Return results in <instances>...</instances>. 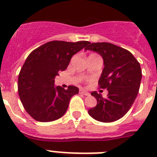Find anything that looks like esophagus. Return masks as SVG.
Instances as JSON below:
<instances>
[{
  "label": "esophagus",
  "instance_id": "obj_1",
  "mask_svg": "<svg viewBox=\"0 0 157 157\" xmlns=\"http://www.w3.org/2000/svg\"><path fill=\"white\" fill-rule=\"evenodd\" d=\"M79 93L81 94H83V95H85V96H90V93H89L88 91L85 90H82V89L79 90Z\"/></svg>",
  "mask_w": 157,
  "mask_h": 157
}]
</instances>
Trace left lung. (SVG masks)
Masks as SVG:
<instances>
[{
    "label": "left lung",
    "mask_w": 157,
    "mask_h": 157,
    "mask_svg": "<svg viewBox=\"0 0 157 157\" xmlns=\"http://www.w3.org/2000/svg\"><path fill=\"white\" fill-rule=\"evenodd\" d=\"M85 50L98 52L104 59V69L98 84L109 91L107 98L96 91L98 101L88 111L94 120L111 123L120 120L130 110L138 94L141 80L140 63L128 50L109 42L89 43Z\"/></svg>",
    "instance_id": "8db88e82"
}]
</instances>
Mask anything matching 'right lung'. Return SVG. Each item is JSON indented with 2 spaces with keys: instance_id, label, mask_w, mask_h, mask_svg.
Returning a JSON list of instances; mask_svg holds the SVG:
<instances>
[{
  "instance_id": "obj_1",
  "label": "right lung",
  "mask_w": 157,
  "mask_h": 157,
  "mask_svg": "<svg viewBox=\"0 0 157 157\" xmlns=\"http://www.w3.org/2000/svg\"><path fill=\"white\" fill-rule=\"evenodd\" d=\"M89 41H52L34 49L27 56L18 78V92L25 110L38 122H51L63 116L78 88L55 86V77L66 70L73 55Z\"/></svg>"
}]
</instances>
